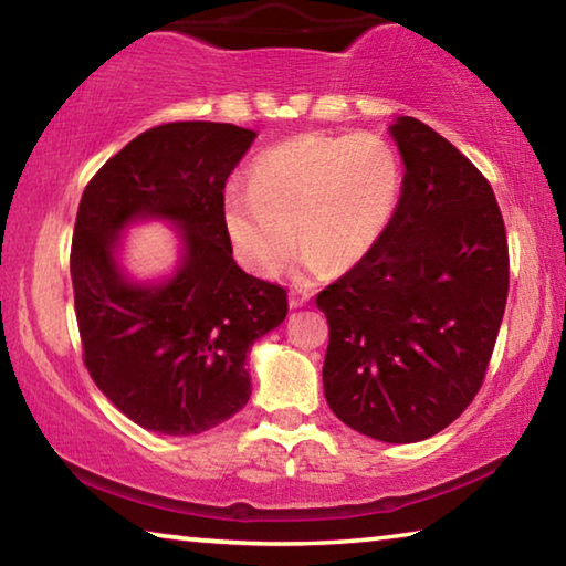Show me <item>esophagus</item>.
Instances as JSON below:
<instances>
[{"mask_svg":"<svg viewBox=\"0 0 566 566\" xmlns=\"http://www.w3.org/2000/svg\"><path fill=\"white\" fill-rule=\"evenodd\" d=\"M310 300H312V294L306 290H300V286L290 292V306H294V310H296V306H304Z\"/></svg>","mask_w":566,"mask_h":566,"instance_id":"1","label":"esophagus"}]
</instances>
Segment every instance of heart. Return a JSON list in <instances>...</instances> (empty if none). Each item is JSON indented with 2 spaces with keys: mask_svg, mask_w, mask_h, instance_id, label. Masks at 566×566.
Masks as SVG:
<instances>
[{
  "mask_svg": "<svg viewBox=\"0 0 566 566\" xmlns=\"http://www.w3.org/2000/svg\"><path fill=\"white\" fill-rule=\"evenodd\" d=\"M252 185L232 181L222 195V224L237 262L272 276L304 247L310 274L361 262L387 234L401 199V161L369 132H306L264 149ZM297 229L294 230L293 227Z\"/></svg>",
  "mask_w": 566,
  "mask_h": 566,
  "instance_id": "obj_1",
  "label": "heart"
}]
</instances>
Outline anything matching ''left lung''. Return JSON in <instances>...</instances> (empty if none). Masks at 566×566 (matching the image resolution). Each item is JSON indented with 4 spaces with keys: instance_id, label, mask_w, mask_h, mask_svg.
Segmentation results:
<instances>
[{
    "instance_id": "left-lung-1",
    "label": "left lung",
    "mask_w": 566,
    "mask_h": 566,
    "mask_svg": "<svg viewBox=\"0 0 566 566\" xmlns=\"http://www.w3.org/2000/svg\"><path fill=\"white\" fill-rule=\"evenodd\" d=\"M405 165L387 234L317 294L329 324L324 397L354 432L434 437L482 387L510 292L504 219L490 181L415 117L389 127Z\"/></svg>"
}]
</instances>
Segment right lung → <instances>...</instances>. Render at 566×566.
Here are the masks:
<instances>
[{
	"label": "right lung",
	"mask_w": 566,
	"mask_h": 566,
	"mask_svg": "<svg viewBox=\"0 0 566 566\" xmlns=\"http://www.w3.org/2000/svg\"><path fill=\"white\" fill-rule=\"evenodd\" d=\"M256 134L224 122H171L117 151L84 189L72 286L84 364L134 424L189 437L222 424L252 395L247 354L286 317V292L239 270L222 195ZM180 232L176 270L137 281L120 234L137 221Z\"/></svg>",
	"instance_id": "1"
}]
</instances>
